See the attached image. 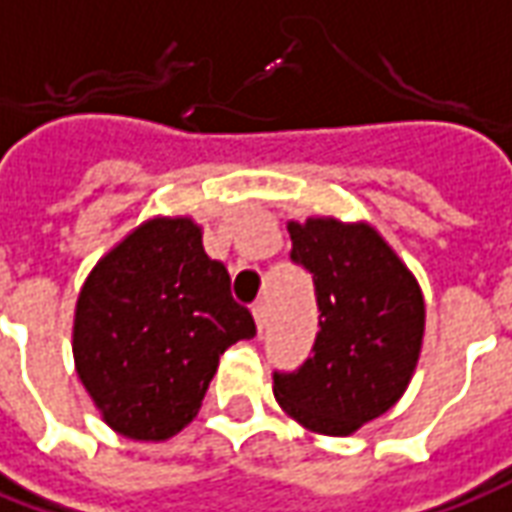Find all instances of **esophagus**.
<instances>
[{"label":"esophagus","instance_id":"34e87169","mask_svg":"<svg viewBox=\"0 0 512 512\" xmlns=\"http://www.w3.org/2000/svg\"><path fill=\"white\" fill-rule=\"evenodd\" d=\"M252 316H255V324H257V330L263 332V327H266V321H268V305H266V299H260L255 307H252Z\"/></svg>","mask_w":512,"mask_h":512}]
</instances>
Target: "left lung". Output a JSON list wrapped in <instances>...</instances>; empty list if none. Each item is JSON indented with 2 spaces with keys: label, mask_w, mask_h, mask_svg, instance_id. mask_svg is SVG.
I'll list each match as a JSON object with an SVG mask.
<instances>
[{
  "label": "left lung",
  "mask_w": 512,
  "mask_h": 512,
  "mask_svg": "<svg viewBox=\"0 0 512 512\" xmlns=\"http://www.w3.org/2000/svg\"><path fill=\"white\" fill-rule=\"evenodd\" d=\"M288 232L321 316L305 366L274 374V399L305 430L346 438L405 396L424 343V293L368 221L310 216Z\"/></svg>",
  "instance_id": "obj_1"
}]
</instances>
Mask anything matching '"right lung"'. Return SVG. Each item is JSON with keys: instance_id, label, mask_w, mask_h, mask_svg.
I'll return each mask as SVG.
<instances>
[{"instance_id": "1", "label": "right lung", "mask_w": 512, "mask_h": 512, "mask_svg": "<svg viewBox=\"0 0 512 512\" xmlns=\"http://www.w3.org/2000/svg\"><path fill=\"white\" fill-rule=\"evenodd\" d=\"M255 335L191 216H152L96 260L77 293L74 371L110 430L163 443L199 413L219 357Z\"/></svg>"}]
</instances>
